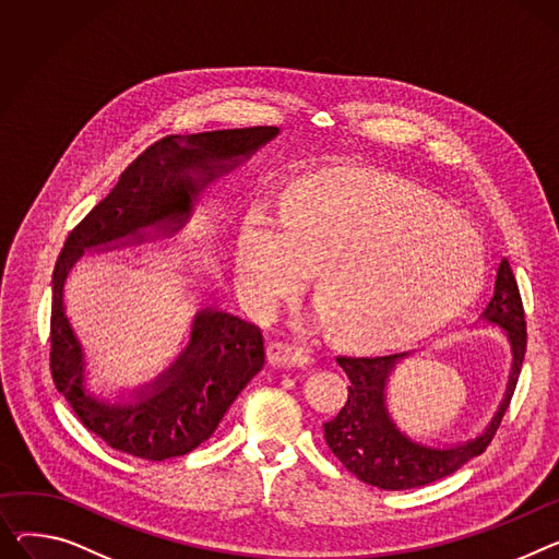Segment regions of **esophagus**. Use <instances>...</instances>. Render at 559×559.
Masks as SVG:
<instances>
[{
  "instance_id": "1",
  "label": "esophagus",
  "mask_w": 559,
  "mask_h": 559,
  "mask_svg": "<svg viewBox=\"0 0 559 559\" xmlns=\"http://www.w3.org/2000/svg\"><path fill=\"white\" fill-rule=\"evenodd\" d=\"M267 357H270V364H274V366H304L310 359L304 348L292 346V344H283V342L270 344Z\"/></svg>"
}]
</instances>
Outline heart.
<instances>
[{"label": "heart", "instance_id": "obj_1", "mask_svg": "<svg viewBox=\"0 0 559 559\" xmlns=\"http://www.w3.org/2000/svg\"><path fill=\"white\" fill-rule=\"evenodd\" d=\"M319 265V319L346 342L402 346L459 317L486 281V247L467 219L380 173L296 183L281 225L251 217L238 287L255 314L274 312Z\"/></svg>", "mask_w": 559, "mask_h": 559}]
</instances>
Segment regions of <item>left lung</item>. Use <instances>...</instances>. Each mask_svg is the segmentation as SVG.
Instances as JSON below:
<instances>
[{"instance_id":"obj_1","label":"left lung","mask_w":559,"mask_h":559,"mask_svg":"<svg viewBox=\"0 0 559 559\" xmlns=\"http://www.w3.org/2000/svg\"><path fill=\"white\" fill-rule=\"evenodd\" d=\"M483 321L501 328L510 340L512 368L508 386L486 431L472 440L450 444V448H436V444L412 440L395 427L389 416L384 395L386 382L395 364L404 359L406 353L337 357V364L350 380L348 400L337 416L330 423H323V431L330 452L350 474L380 490H412L454 474L467 461L486 452L503 420L506 408L510 406L526 355L524 304L506 258L499 265L495 296L483 312Z\"/></svg>"}]
</instances>
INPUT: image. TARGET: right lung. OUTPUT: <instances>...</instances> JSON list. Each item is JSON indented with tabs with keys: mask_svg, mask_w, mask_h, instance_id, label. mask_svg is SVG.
I'll return each instance as SVG.
<instances>
[{
	"mask_svg": "<svg viewBox=\"0 0 559 559\" xmlns=\"http://www.w3.org/2000/svg\"><path fill=\"white\" fill-rule=\"evenodd\" d=\"M276 134L274 126H255L164 136L145 147L109 195L67 236L53 270L51 376L73 414L111 450L166 461L200 448L265 366L263 332L229 312L202 310L189 348L151 391H139L130 404L100 402L85 391L83 348L62 306L69 270L85 249L141 242L147 229L173 236L189 222L193 202L213 179L234 170Z\"/></svg>",
	"mask_w": 559,
	"mask_h": 559,
	"instance_id": "1",
	"label": "right lung"
}]
</instances>
